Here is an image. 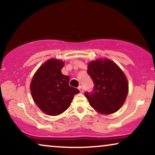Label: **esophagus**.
Segmentation results:
<instances>
[{
    "instance_id": "1",
    "label": "esophagus",
    "mask_w": 155,
    "mask_h": 155,
    "mask_svg": "<svg viewBox=\"0 0 155 155\" xmlns=\"http://www.w3.org/2000/svg\"><path fill=\"white\" fill-rule=\"evenodd\" d=\"M78 90H80V92H81V93H83L84 90H83V88H82V86H79V87H78Z\"/></svg>"
}]
</instances>
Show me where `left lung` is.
<instances>
[{
  "instance_id": "left-lung-1",
  "label": "left lung",
  "mask_w": 155,
  "mask_h": 155,
  "mask_svg": "<svg viewBox=\"0 0 155 155\" xmlns=\"http://www.w3.org/2000/svg\"><path fill=\"white\" fill-rule=\"evenodd\" d=\"M87 73L94 84L92 93L85 92L91 107L101 114L116 112L128 94V82L120 68L108 58H98L88 63Z\"/></svg>"
}]
</instances>
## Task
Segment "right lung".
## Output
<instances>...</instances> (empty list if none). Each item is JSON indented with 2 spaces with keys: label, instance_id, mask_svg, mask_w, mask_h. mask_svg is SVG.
I'll list each match as a JSON object with an SVG mask.
<instances>
[{
  "label": "right lung",
  "instance_id": "1",
  "mask_svg": "<svg viewBox=\"0 0 155 155\" xmlns=\"http://www.w3.org/2000/svg\"><path fill=\"white\" fill-rule=\"evenodd\" d=\"M64 61L50 58L34 74L30 83L31 97L48 116H58L68 109L78 89L69 85L70 78L61 73Z\"/></svg>",
  "mask_w": 155,
  "mask_h": 155
}]
</instances>
